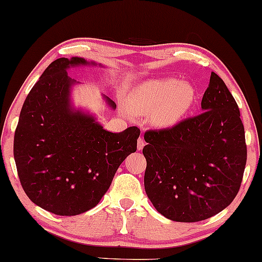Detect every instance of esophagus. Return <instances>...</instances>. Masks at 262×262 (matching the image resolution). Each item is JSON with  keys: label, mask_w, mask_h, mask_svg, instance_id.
Returning a JSON list of instances; mask_svg holds the SVG:
<instances>
[{"label": "esophagus", "mask_w": 262, "mask_h": 262, "mask_svg": "<svg viewBox=\"0 0 262 262\" xmlns=\"http://www.w3.org/2000/svg\"><path fill=\"white\" fill-rule=\"evenodd\" d=\"M144 145H145L144 139L142 137H139L138 141H137V149H138V150H142V149L144 148Z\"/></svg>", "instance_id": "esophagus-1"}]
</instances>
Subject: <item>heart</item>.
Returning a JSON list of instances; mask_svg holds the SVG:
<instances>
[{
	"label": "heart",
	"instance_id": "1",
	"mask_svg": "<svg viewBox=\"0 0 262 262\" xmlns=\"http://www.w3.org/2000/svg\"><path fill=\"white\" fill-rule=\"evenodd\" d=\"M195 89L177 78L150 80L143 84L132 98L138 113L149 114L159 127H172L181 123L195 103Z\"/></svg>",
	"mask_w": 262,
	"mask_h": 262
}]
</instances>
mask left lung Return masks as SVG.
<instances>
[{
  "label": "left lung",
  "mask_w": 262,
  "mask_h": 262,
  "mask_svg": "<svg viewBox=\"0 0 262 262\" xmlns=\"http://www.w3.org/2000/svg\"><path fill=\"white\" fill-rule=\"evenodd\" d=\"M202 113L144 134V189L167 219L195 223L225 209L238 192L247 162L238 106L212 72Z\"/></svg>",
  "instance_id": "obj_1"
}]
</instances>
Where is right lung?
<instances>
[{"instance_id": "add662e5", "label": "right lung", "mask_w": 262, "mask_h": 262, "mask_svg": "<svg viewBox=\"0 0 262 262\" xmlns=\"http://www.w3.org/2000/svg\"><path fill=\"white\" fill-rule=\"evenodd\" d=\"M96 66L83 57H60L49 64L27 95L14 135V160L29 199L56 215L94 208L107 192L119 166L137 149L138 127L119 134L104 130L76 110L71 90L79 81L67 70ZM101 66V64H100ZM112 110L114 101L104 96Z\"/></svg>"}]
</instances>
